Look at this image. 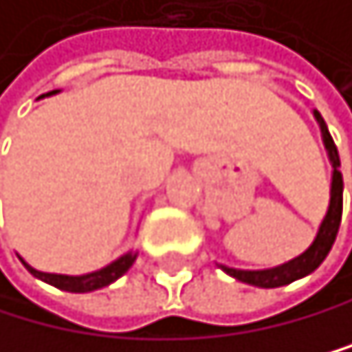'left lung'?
Instances as JSON below:
<instances>
[{
    "instance_id": "left-lung-1",
    "label": "left lung",
    "mask_w": 352,
    "mask_h": 352,
    "mask_svg": "<svg viewBox=\"0 0 352 352\" xmlns=\"http://www.w3.org/2000/svg\"><path fill=\"white\" fill-rule=\"evenodd\" d=\"M317 124H320L322 131V140H324V148L329 153V160L333 166V177H331V201H329V210L320 224V230L313 239V244L308 246L302 255L293 257L291 262L279 264L275 268H264V270H241V268H230L224 264H217L224 273L230 277L239 279V282L250 284V286H259V288H279L286 284H293L297 279H302L306 275H311L315 268H320V264L326 259V255L331 253V248L335 244L337 230H340V221H342V195H344V179L340 173V153H337V146L333 142V137L329 133V126H326L324 117L313 111Z\"/></svg>"
}]
</instances>
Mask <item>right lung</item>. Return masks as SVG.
<instances>
[{"mask_svg":"<svg viewBox=\"0 0 352 352\" xmlns=\"http://www.w3.org/2000/svg\"><path fill=\"white\" fill-rule=\"evenodd\" d=\"M48 95H55L53 93H46L41 97H48ZM39 97V99H41ZM21 259V257H19ZM137 259V253H133V250H128L126 255L117 257L115 262H111L108 266L99 268V270H93V273H86V275H59V273H41V270L32 268L30 264H26L21 259V264L28 268L30 275H35L37 279H41V282H46L50 286L59 288V291H68V293H90V291H97V288H104L108 284L117 282L128 268H131L135 264Z\"/></svg>","mask_w":352,"mask_h":352,"instance_id":"obj_1","label":"right lung"}]
</instances>
